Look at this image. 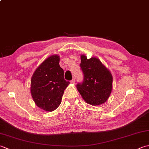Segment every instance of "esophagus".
<instances>
[{
  "mask_svg": "<svg viewBox=\"0 0 149 149\" xmlns=\"http://www.w3.org/2000/svg\"><path fill=\"white\" fill-rule=\"evenodd\" d=\"M75 78H73L70 81V83H72V84H74V83H75Z\"/></svg>",
  "mask_w": 149,
  "mask_h": 149,
  "instance_id": "1",
  "label": "esophagus"
}]
</instances>
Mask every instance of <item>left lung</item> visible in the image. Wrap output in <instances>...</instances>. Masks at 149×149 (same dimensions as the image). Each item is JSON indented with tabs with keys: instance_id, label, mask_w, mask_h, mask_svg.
Masks as SVG:
<instances>
[{
	"instance_id": "1",
	"label": "left lung",
	"mask_w": 149,
	"mask_h": 149,
	"mask_svg": "<svg viewBox=\"0 0 149 149\" xmlns=\"http://www.w3.org/2000/svg\"><path fill=\"white\" fill-rule=\"evenodd\" d=\"M80 66L84 78L76 86L82 97L93 106L104 103L112 90L111 74L96 58L87 59L86 56L82 55Z\"/></svg>"
}]
</instances>
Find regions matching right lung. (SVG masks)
Segmentation results:
<instances>
[{"instance_id":"1","label":"right lung","mask_w":149,"mask_h":149,"mask_svg":"<svg viewBox=\"0 0 149 149\" xmlns=\"http://www.w3.org/2000/svg\"><path fill=\"white\" fill-rule=\"evenodd\" d=\"M59 63L58 56H50L37 68L31 78L33 99L40 108L47 111H52L60 105L70 83L65 80L64 70Z\"/></svg>"}]
</instances>
